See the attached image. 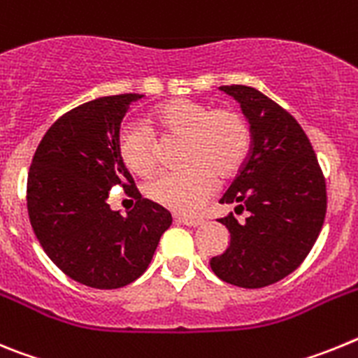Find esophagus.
<instances>
[{
    "label": "esophagus",
    "instance_id": "1",
    "mask_svg": "<svg viewBox=\"0 0 358 358\" xmlns=\"http://www.w3.org/2000/svg\"><path fill=\"white\" fill-rule=\"evenodd\" d=\"M177 222L185 224V226H201V224H204V218L202 217H188V215H179V217H176Z\"/></svg>",
    "mask_w": 358,
    "mask_h": 358
}]
</instances>
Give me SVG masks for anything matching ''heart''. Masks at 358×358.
Wrapping results in <instances>:
<instances>
[{
  "mask_svg": "<svg viewBox=\"0 0 358 358\" xmlns=\"http://www.w3.org/2000/svg\"><path fill=\"white\" fill-rule=\"evenodd\" d=\"M147 125L159 140H182L185 172L164 173L145 188L152 202L192 213L213 195L215 179L229 181L245 166L252 148L248 116L236 107H213L192 98H172L148 113ZM123 166L138 177L156 172V147L141 127L123 129L118 140Z\"/></svg>",
  "mask_w": 358,
  "mask_h": 358,
  "instance_id": "heart-1",
  "label": "heart"
}]
</instances>
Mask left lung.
Listing matches in <instances>:
<instances>
[{"label":"left lung","instance_id":"obj_1","mask_svg":"<svg viewBox=\"0 0 358 358\" xmlns=\"http://www.w3.org/2000/svg\"><path fill=\"white\" fill-rule=\"evenodd\" d=\"M238 100L252 129L248 163L222 204L245 211L240 224L229 213V248L210 262L220 280L262 289L289 276L314 248L327 215V182L308 136L289 110L249 85H222Z\"/></svg>","mask_w":358,"mask_h":358}]
</instances>
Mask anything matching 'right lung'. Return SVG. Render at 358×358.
Listing matches in <instances>:
<instances>
[{
  "label": "right lung",
  "mask_w": 358,
  "mask_h": 358,
  "mask_svg": "<svg viewBox=\"0 0 358 358\" xmlns=\"http://www.w3.org/2000/svg\"><path fill=\"white\" fill-rule=\"evenodd\" d=\"M141 96H102L68 110L43 136L28 172V217L44 252L93 289L138 280L172 224L170 211L141 199L118 156L120 123ZM115 185L136 199L127 217L106 204Z\"/></svg>",
  "instance_id": "right-lung-1"
}]
</instances>
